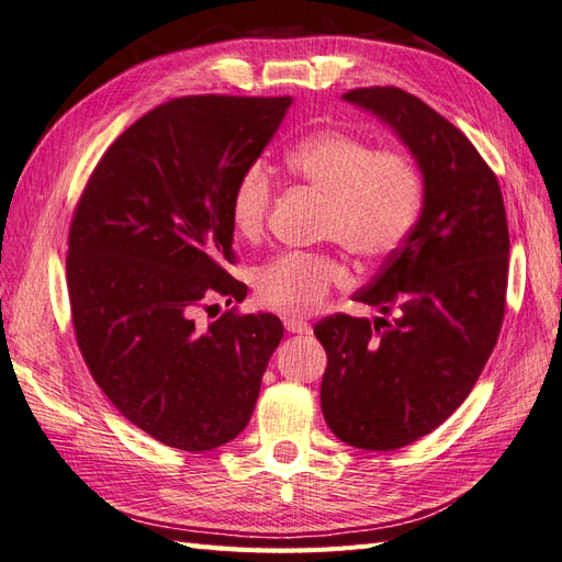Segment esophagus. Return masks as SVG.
<instances>
[{"instance_id": "34e87169", "label": "esophagus", "mask_w": 562, "mask_h": 562, "mask_svg": "<svg viewBox=\"0 0 562 562\" xmlns=\"http://www.w3.org/2000/svg\"><path fill=\"white\" fill-rule=\"evenodd\" d=\"M283 326L288 333H293V335H310L312 333V323H307L304 318H297V316H285Z\"/></svg>"}]
</instances>
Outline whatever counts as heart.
Here are the masks:
<instances>
[{
  "label": "heart",
  "instance_id": "b5f03b06",
  "mask_svg": "<svg viewBox=\"0 0 562 562\" xmlns=\"http://www.w3.org/2000/svg\"><path fill=\"white\" fill-rule=\"evenodd\" d=\"M285 168L328 206L323 236L363 260L396 252L413 232L422 206V173L396 149H375L368 140L337 128L304 135L285 151ZM271 209V180L262 166H248L236 180L229 220L244 239H258ZM351 283V271L330 252L288 250L255 274V295L279 314H310L333 288Z\"/></svg>",
  "mask_w": 562,
  "mask_h": 562
}]
</instances>
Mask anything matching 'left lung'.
I'll use <instances>...</instances> for the list:
<instances>
[{
  "label": "left lung",
  "mask_w": 562,
  "mask_h": 562,
  "mask_svg": "<svg viewBox=\"0 0 562 562\" xmlns=\"http://www.w3.org/2000/svg\"><path fill=\"white\" fill-rule=\"evenodd\" d=\"M411 147L424 206L403 246L356 300L394 318H321L328 353L321 411L361 450H398L443 424L471 394L506 310L508 225L497 176L467 135L396 87L345 93Z\"/></svg>",
  "instance_id": "1"
}]
</instances>
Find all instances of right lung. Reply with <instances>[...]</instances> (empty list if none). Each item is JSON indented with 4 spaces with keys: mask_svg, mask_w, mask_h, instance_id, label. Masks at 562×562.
<instances>
[{
    "mask_svg": "<svg viewBox=\"0 0 562 562\" xmlns=\"http://www.w3.org/2000/svg\"><path fill=\"white\" fill-rule=\"evenodd\" d=\"M291 95H182L143 114L95 164L67 234V293L83 363L131 424L203 452L250 422L283 337L274 314L196 312L246 300L229 201Z\"/></svg>",
    "mask_w": 562,
    "mask_h": 562,
    "instance_id": "right-lung-1",
    "label": "right lung"
}]
</instances>
